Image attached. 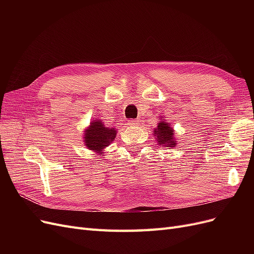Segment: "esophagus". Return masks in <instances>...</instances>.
<instances>
[{
    "label": "esophagus",
    "instance_id": "34e87169",
    "mask_svg": "<svg viewBox=\"0 0 254 254\" xmlns=\"http://www.w3.org/2000/svg\"><path fill=\"white\" fill-rule=\"evenodd\" d=\"M128 124H129L130 126H134V125L137 124V121H136V120H129V121H128Z\"/></svg>",
    "mask_w": 254,
    "mask_h": 254
}]
</instances>
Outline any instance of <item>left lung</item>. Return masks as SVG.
Segmentation results:
<instances>
[{
	"label": "left lung",
	"mask_w": 254,
	"mask_h": 254,
	"mask_svg": "<svg viewBox=\"0 0 254 254\" xmlns=\"http://www.w3.org/2000/svg\"><path fill=\"white\" fill-rule=\"evenodd\" d=\"M153 134L156 135V140L161 146H165V147H175L176 146V141L174 139V129L171 127L170 123L160 121L157 128L153 130Z\"/></svg>",
	"instance_id": "obj_1"
}]
</instances>
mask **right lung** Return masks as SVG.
Instances as JSON below:
<instances>
[{"label": "right lung", "instance_id": "1", "mask_svg": "<svg viewBox=\"0 0 254 254\" xmlns=\"http://www.w3.org/2000/svg\"><path fill=\"white\" fill-rule=\"evenodd\" d=\"M115 136H117V129L105 127L103 122L94 120L90 123V126L84 130L83 142L87 148L101 155L107 146L114 141Z\"/></svg>", "mask_w": 254, "mask_h": 254}]
</instances>
